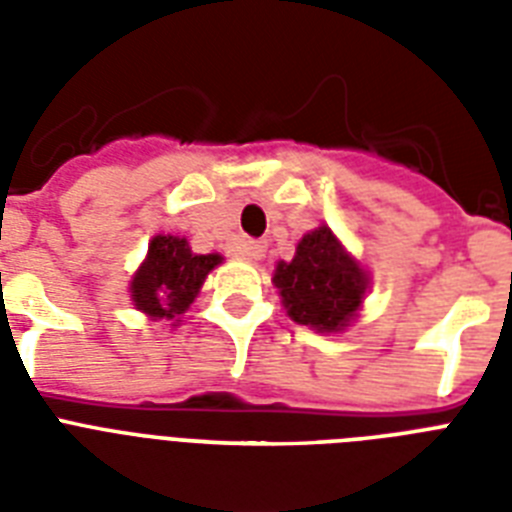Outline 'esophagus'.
Returning <instances> with one entry per match:
<instances>
[{"mask_svg": "<svg viewBox=\"0 0 512 512\" xmlns=\"http://www.w3.org/2000/svg\"><path fill=\"white\" fill-rule=\"evenodd\" d=\"M236 252L241 257H247V260H260L265 255V244L263 241H255V239H241L236 244Z\"/></svg>", "mask_w": 512, "mask_h": 512, "instance_id": "34e87169", "label": "esophagus"}]
</instances>
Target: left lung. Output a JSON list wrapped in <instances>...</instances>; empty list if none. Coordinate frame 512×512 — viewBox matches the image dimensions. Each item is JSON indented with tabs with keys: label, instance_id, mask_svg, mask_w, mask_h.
<instances>
[{
	"label": "left lung",
	"instance_id": "1",
	"mask_svg": "<svg viewBox=\"0 0 512 512\" xmlns=\"http://www.w3.org/2000/svg\"><path fill=\"white\" fill-rule=\"evenodd\" d=\"M273 284L279 287L284 308L297 324L319 332H337L356 316L369 279L340 247L335 233L321 225L303 236L289 263L281 260L276 265Z\"/></svg>",
	"mask_w": 512,
	"mask_h": 512
}]
</instances>
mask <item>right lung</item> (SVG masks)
<instances>
[{"instance_id": "obj_1", "label": "right lung", "mask_w": 512, "mask_h": 512, "mask_svg": "<svg viewBox=\"0 0 512 512\" xmlns=\"http://www.w3.org/2000/svg\"><path fill=\"white\" fill-rule=\"evenodd\" d=\"M220 260V255H193L180 236H154L146 263L132 279V300L151 319L172 321L193 303Z\"/></svg>"}]
</instances>
